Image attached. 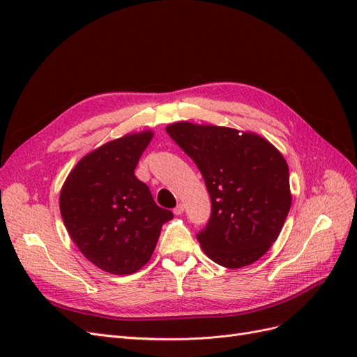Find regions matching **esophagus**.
<instances>
[{
    "mask_svg": "<svg viewBox=\"0 0 357 357\" xmlns=\"http://www.w3.org/2000/svg\"><path fill=\"white\" fill-rule=\"evenodd\" d=\"M183 211H185V205H183V204H178L177 207L174 208V214H177V215H178V214H181Z\"/></svg>",
    "mask_w": 357,
    "mask_h": 357,
    "instance_id": "esophagus-1",
    "label": "esophagus"
}]
</instances>
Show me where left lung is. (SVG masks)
I'll use <instances>...</instances> for the list:
<instances>
[{
    "label": "left lung",
    "instance_id": "1",
    "mask_svg": "<svg viewBox=\"0 0 357 357\" xmlns=\"http://www.w3.org/2000/svg\"><path fill=\"white\" fill-rule=\"evenodd\" d=\"M168 135L193 162L211 198V215L197 234L204 253L226 268L261 259L278 238L290 210L283 155L253 132L177 122Z\"/></svg>",
    "mask_w": 357,
    "mask_h": 357
}]
</instances>
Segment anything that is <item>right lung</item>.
I'll list each match as a JSON object with an SVG mask.
<instances>
[{
    "label": "right lung",
    "instance_id": "add662e5",
    "mask_svg": "<svg viewBox=\"0 0 357 357\" xmlns=\"http://www.w3.org/2000/svg\"><path fill=\"white\" fill-rule=\"evenodd\" d=\"M152 137L150 131L128 134L95 149L62 186L63 225L84 257L105 273L125 275L144 266L162 225L172 219L134 174Z\"/></svg>",
    "mask_w": 357,
    "mask_h": 357
}]
</instances>
